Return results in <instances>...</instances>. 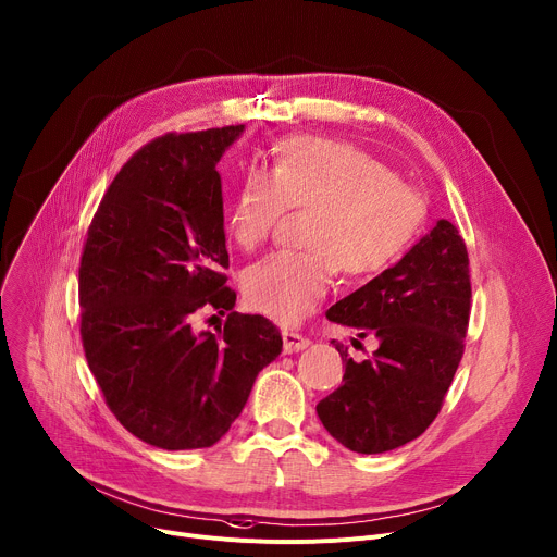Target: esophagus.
<instances>
[{"mask_svg": "<svg viewBox=\"0 0 557 557\" xmlns=\"http://www.w3.org/2000/svg\"><path fill=\"white\" fill-rule=\"evenodd\" d=\"M282 339H284V352L305 350L311 344L309 337H305L301 333H295V331H282Z\"/></svg>", "mask_w": 557, "mask_h": 557, "instance_id": "34e87169", "label": "esophagus"}]
</instances>
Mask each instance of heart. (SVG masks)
<instances>
[{
  "label": "heart",
  "mask_w": 557,
  "mask_h": 557,
  "mask_svg": "<svg viewBox=\"0 0 557 557\" xmlns=\"http://www.w3.org/2000/svg\"><path fill=\"white\" fill-rule=\"evenodd\" d=\"M288 209L311 211L309 250H277L244 273L252 309L293 324L329 293L337 269L362 280L388 269L420 233L424 199L367 150L299 135L275 148L271 171L250 166L237 186L228 233L262 246Z\"/></svg>",
  "instance_id": "1"
}]
</instances>
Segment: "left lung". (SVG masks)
<instances>
[{
  "label": "left lung",
  "mask_w": 557,
  "mask_h": 557,
  "mask_svg": "<svg viewBox=\"0 0 557 557\" xmlns=\"http://www.w3.org/2000/svg\"><path fill=\"white\" fill-rule=\"evenodd\" d=\"M471 315L467 244L440 220L395 267L326 311L342 326L373 335V356L344 360L342 386L318 404L324 429L356 453H386L420 437L437 418L460 367ZM352 346H362L352 339Z\"/></svg>",
  "instance_id": "8db88e82"
}]
</instances>
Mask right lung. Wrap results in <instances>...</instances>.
Wrapping results in <instances>:
<instances>
[{"instance_id":"right-lung-1","label":"right lung","mask_w":557,"mask_h":557,"mask_svg":"<svg viewBox=\"0 0 557 557\" xmlns=\"http://www.w3.org/2000/svg\"><path fill=\"white\" fill-rule=\"evenodd\" d=\"M244 124L141 146L99 201L79 262L86 362L120 424L141 442L213 446L258 373L282 352L264 315L235 313L218 162ZM232 313L191 331L201 308Z\"/></svg>"}]
</instances>
